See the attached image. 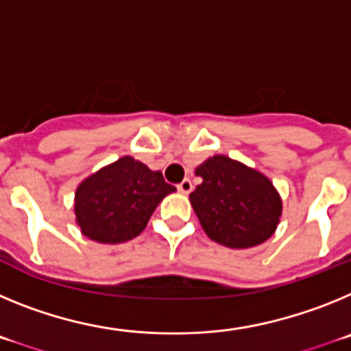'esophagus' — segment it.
Returning <instances> with one entry per match:
<instances>
[{
    "label": "esophagus",
    "mask_w": 351,
    "mask_h": 351,
    "mask_svg": "<svg viewBox=\"0 0 351 351\" xmlns=\"http://www.w3.org/2000/svg\"><path fill=\"white\" fill-rule=\"evenodd\" d=\"M178 190L181 191V193L188 195V193H190L191 190H193V184H191V181H190V179H184V181H182L181 184L178 186Z\"/></svg>",
    "instance_id": "esophagus-1"
}]
</instances>
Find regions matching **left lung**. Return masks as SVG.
<instances>
[{"mask_svg":"<svg viewBox=\"0 0 351 351\" xmlns=\"http://www.w3.org/2000/svg\"><path fill=\"white\" fill-rule=\"evenodd\" d=\"M195 173L202 184L190 193V204L210 241L246 250L272 237L283 200L267 176L225 154L207 158Z\"/></svg>","mask_w":351,"mask_h":351,"instance_id":"obj_1","label":"left lung"}]
</instances>
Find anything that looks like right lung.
<instances>
[{
  "mask_svg": "<svg viewBox=\"0 0 351 351\" xmlns=\"http://www.w3.org/2000/svg\"><path fill=\"white\" fill-rule=\"evenodd\" d=\"M173 191L176 188L167 184L160 170L123 156L77 186L75 221L95 243H126L144 230L158 204Z\"/></svg>",
  "mask_w": 351,
  "mask_h": 351,
  "instance_id": "obj_1",
  "label": "right lung"
}]
</instances>
